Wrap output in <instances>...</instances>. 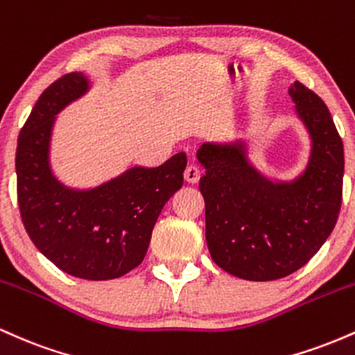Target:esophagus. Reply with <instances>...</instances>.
<instances>
[{"instance_id":"obj_1","label":"esophagus","mask_w":355,"mask_h":355,"mask_svg":"<svg viewBox=\"0 0 355 355\" xmlns=\"http://www.w3.org/2000/svg\"><path fill=\"white\" fill-rule=\"evenodd\" d=\"M185 180L189 183H197L198 180H200V175H202V170L198 168L197 165L195 164H190L189 166L185 168Z\"/></svg>"}]
</instances>
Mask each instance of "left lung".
I'll use <instances>...</instances> for the list:
<instances>
[{"label":"left lung","instance_id":"8db88e82","mask_svg":"<svg viewBox=\"0 0 355 355\" xmlns=\"http://www.w3.org/2000/svg\"><path fill=\"white\" fill-rule=\"evenodd\" d=\"M295 112L311 135L304 173L272 182L247 158L242 141L203 144L200 191L205 237L220 268L255 282L277 280L304 267L336 227L342 203L344 145L327 107L295 81L288 88Z\"/></svg>","mask_w":355,"mask_h":355}]
</instances>
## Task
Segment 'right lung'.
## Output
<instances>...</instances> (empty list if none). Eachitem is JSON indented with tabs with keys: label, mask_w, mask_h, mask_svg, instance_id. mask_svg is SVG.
Segmentation results:
<instances>
[{
	"label": "right lung",
	"mask_w": 355,
	"mask_h": 355,
	"mask_svg": "<svg viewBox=\"0 0 355 355\" xmlns=\"http://www.w3.org/2000/svg\"><path fill=\"white\" fill-rule=\"evenodd\" d=\"M88 88L83 73H68L36 101L18 137V203L35 247L60 270L110 280L141 263L158 215L182 189L187 155H173L155 168L133 166L89 190L63 185L50 166L53 125Z\"/></svg>",
	"instance_id": "1"
}]
</instances>
